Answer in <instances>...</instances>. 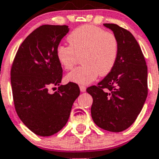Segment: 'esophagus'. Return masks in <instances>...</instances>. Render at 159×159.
Here are the masks:
<instances>
[{
	"label": "esophagus",
	"mask_w": 159,
	"mask_h": 159,
	"mask_svg": "<svg viewBox=\"0 0 159 159\" xmlns=\"http://www.w3.org/2000/svg\"><path fill=\"white\" fill-rule=\"evenodd\" d=\"M79 87H80V91H82V92H85V91H86V88L85 86H80Z\"/></svg>",
	"instance_id": "1"
}]
</instances>
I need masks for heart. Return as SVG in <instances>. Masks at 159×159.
<instances>
[{"mask_svg": "<svg viewBox=\"0 0 159 159\" xmlns=\"http://www.w3.org/2000/svg\"><path fill=\"white\" fill-rule=\"evenodd\" d=\"M69 46L56 49L58 62L65 70H70L80 61L83 64L67 74L68 82L86 85L99 75L105 77L112 72L118 55V42L113 33L94 25H83L68 35Z\"/></svg>", "mask_w": 159, "mask_h": 159, "instance_id": "heart-1", "label": "heart"}]
</instances>
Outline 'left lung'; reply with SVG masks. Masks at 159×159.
<instances>
[{"mask_svg": "<svg viewBox=\"0 0 159 159\" xmlns=\"http://www.w3.org/2000/svg\"><path fill=\"white\" fill-rule=\"evenodd\" d=\"M104 26L117 37V62L97 86H91L86 91L93 98L91 112L94 122L104 130L120 132L133 124L144 106L148 95V69L133 35L117 24Z\"/></svg>", "mask_w": 159, "mask_h": 159, "instance_id": "8db88e82", "label": "left lung"}]
</instances>
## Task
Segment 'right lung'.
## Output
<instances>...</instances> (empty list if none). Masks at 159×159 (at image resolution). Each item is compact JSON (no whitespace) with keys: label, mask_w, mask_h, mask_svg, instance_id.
<instances>
[{"label":"right lung","mask_w":159,"mask_h":159,"mask_svg":"<svg viewBox=\"0 0 159 159\" xmlns=\"http://www.w3.org/2000/svg\"><path fill=\"white\" fill-rule=\"evenodd\" d=\"M69 28L42 25L28 35L17 51L11 68V86L17 114L37 135L49 136L68 122L73 104L80 95L76 83L61 85V65L56 49ZM59 90L50 93L51 86Z\"/></svg>","instance_id":"1"}]
</instances>
